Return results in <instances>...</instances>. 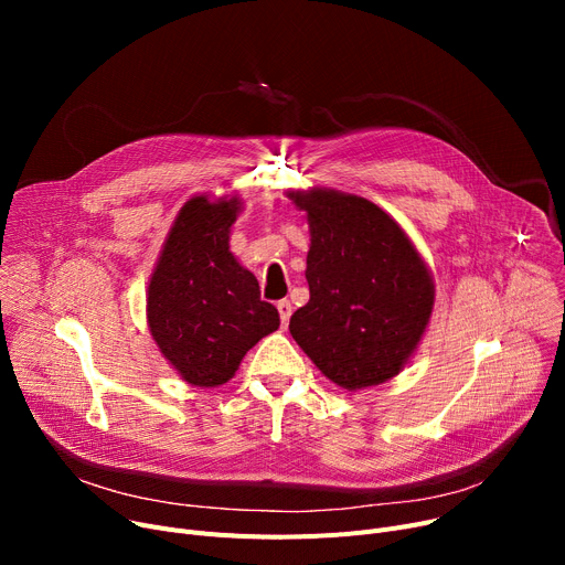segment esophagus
I'll return each instance as SVG.
<instances>
[{"mask_svg": "<svg viewBox=\"0 0 565 565\" xmlns=\"http://www.w3.org/2000/svg\"><path fill=\"white\" fill-rule=\"evenodd\" d=\"M277 309H279V318H281V324H284V328H286L288 320H290V316H292V305H290L288 300H281V302L277 305Z\"/></svg>", "mask_w": 565, "mask_h": 565, "instance_id": "34e87169", "label": "esophagus"}]
</instances>
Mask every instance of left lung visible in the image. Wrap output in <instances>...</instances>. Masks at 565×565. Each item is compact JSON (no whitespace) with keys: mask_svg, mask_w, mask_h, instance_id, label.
I'll return each instance as SVG.
<instances>
[{"mask_svg":"<svg viewBox=\"0 0 565 565\" xmlns=\"http://www.w3.org/2000/svg\"><path fill=\"white\" fill-rule=\"evenodd\" d=\"M307 213L309 302L288 330L318 371L354 392L398 375L430 322L435 284L401 224L373 201L290 190Z\"/></svg>","mask_w":565,"mask_h":565,"instance_id":"left-lung-1","label":"left lung"}]
</instances>
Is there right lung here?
I'll return each mask as SVG.
<instances>
[{"label": "right lung", "mask_w": 565, "mask_h": 565, "mask_svg": "<svg viewBox=\"0 0 565 565\" xmlns=\"http://www.w3.org/2000/svg\"><path fill=\"white\" fill-rule=\"evenodd\" d=\"M243 201L192 196L178 213L146 290L148 330L194 387L228 382L249 348L279 328L256 277L228 249Z\"/></svg>", "instance_id": "obj_1"}]
</instances>
